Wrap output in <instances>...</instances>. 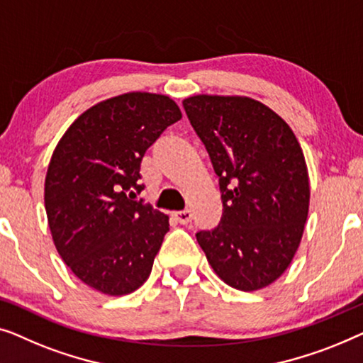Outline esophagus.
Wrapping results in <instances>:
<instances>
[{
	"label": "esophagus",
	"mask_w": 363,
	"mask_h": 363,
	"mask_svg": "<svg viewBox=\"0 0 363 363\" xmlns=\"http://www.w3.org/2000/svg\"><path fill=\"white\" fill-rule=\"evenodd\" d=\"M174 218L179 223H182V225H187L189 222L192 220V212L189 211V208H186V211H179V212H174Z\"/></svg>",
	"instance_id": "obj_1"
}]
</instances>
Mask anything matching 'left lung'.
I'll return each mask as SVG.
<instances>
[{
    "instance_id": "1",
    "label": "left lung",
    "mask_w": 363,
    "mask_h": 363,
    "mask_svg": "<svg viewBox=\"0 0 363 363\" xmlns=\"http://www.w3.org/2000/svg\"><path fill=\"white\" fill-rule=\"evenodd\" d=\"M211 156L223 213L197 242L223 283L267 288L293 262L309 212V174L298 138L278 113L243 95L182 100Z\"/></svg>"
}]
</instances>
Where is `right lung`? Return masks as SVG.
I'll use <instances>...</instances> for the list:
<instances>
[{"mask_svg": "<svg viewBox=\"0 0 363 363\" xmlns=\"http://www.w3.org/2000/svg\"><path fill=\"white\" fill-rule=\"evenodd\" d=\"M181 118L167 95L128 91L85 110L55 146L44 182L50 235L99 293L130 294L150 277L169 217L133 199L146 150Z\"/></svg>", "mask_w": 363, "mask_h": 363, "instance_id": "obj_1", "label": "right lung"}]
</instances>
